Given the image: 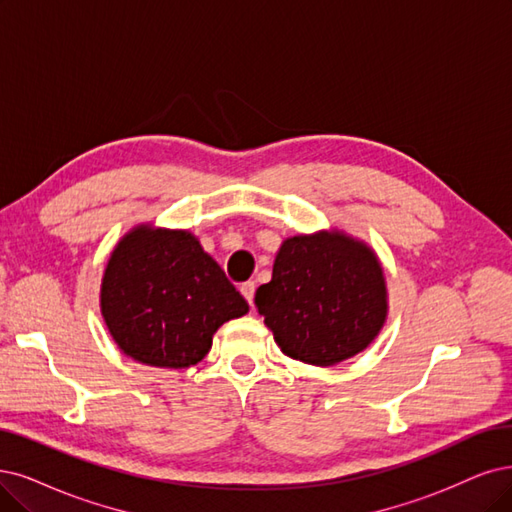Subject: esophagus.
<instances>
[{"mask_svg":"<svg viewBox=\"0 0 512 512\" xmlns=\"http://www.w3.org/2000/svg\"><path fill=\"white\" fill-rule=\"evenodd\" d=\"M240 293L242 297L249 301V306H253V297H255V282L253 280H246L240 285Z\"/></svg>","mask_w":512,"mask_h":512,"instance_id":"esophagus-1","label":"esophagus"}]
</instances>
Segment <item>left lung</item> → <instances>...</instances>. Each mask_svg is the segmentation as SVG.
<instances>
[{
  "label": "left lung",
  "mask_w": 512,
  "mask_h": 512,
  "mask_svg": "<svg viewBox=\"0 0 512 512\" xmlns=\"http://www.w3.org/2000/svg\"><path fill=\"white\" fill-rule=\"evenodd\" d=\"M255 306L282 354L333 367L380 335L388 318L384 268L367 242L342 230L297 234L282 240Z\"/></svg>",
  "instance_id": "1"
}]
</instances>
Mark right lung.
Wrapping results in <instances>:
<instances>
[{"instance_id":"right-lung-1","label":"right lung","mask_w":512,"mask_h":512,"mask_svg":"<svg viewBox=\"0 0 512 512\" xmlns=\"http://www.w3.org/2000/svg\"><path fill=\"white\" fill-rule=\"evenodd\" d=\"M246 312L244 297L187 230L135 225L103 272L101 314L109 335L149 367L200 363L217 329Z\"/></svg>"}]
</instances>
